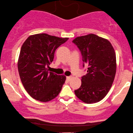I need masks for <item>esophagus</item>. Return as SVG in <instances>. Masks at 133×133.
Masks as SVG:
<instances>
[{"label":"esophagus","mask_w":133,"mask_h":133,"mask_svg":"<svg viewBox=\"0 0 133 133\" xmlns=\"http://www.w3.org/2000/svg\"><path fill=\"white\" fill-rule=\"evenodd\" d=\"M71 78H72V77H66V80L68 82H69Z\"/></svg>","instance_id":"1"}]
</instances>
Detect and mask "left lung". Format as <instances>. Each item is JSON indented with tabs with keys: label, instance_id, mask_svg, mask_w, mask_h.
Wrapping results in <instances>:
<instances>
[{
	"label": "left lung",
	"instance_id": "1",
	"mask_svg": "<svg viewBox=\"0 0 133 133\" xmlns=\"http://www.w3.org/2000/svg\"><path fill=\"white\" fill-rule=\"evenodd\" d=\"M72 42L80 50L83 62L88 66L87 74L82 77L81 86L75 94L87 104L99 102L111 89L116 75L114 48L106 39L94 34L77 37Z\"/></svg>",
	"mask_w": 133,
	"mask_h": 133
}]
</instances>
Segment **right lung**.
Segmentation results:
<instances>
[{
	"mask_svg": "<svg viewBox=\"0 0 133 133\" xmlns=\"http://www.w3.org/2000/svg\"><path fill=\"white\" fill-rule=\"evenodd\" d=\"M68 38H59L46 33L31 35L22 44L17 67L21 80L31 97L46 102L59 94L66 80L63 75L48 71L55 52Z\"/></svg>",
	"mask_w": 133,
	"mask_h": 133,
	"instance_id": "1",
	"label": "right lung"
}]
</instances>
